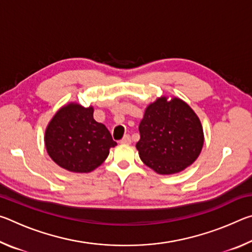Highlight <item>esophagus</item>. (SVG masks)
I'll list each match as a JSON object with an SVG mask.
<instances>
[{
  "mask_svg": "<svg viewBox=\"0 0 252 252\" xmlns=\"http://www.w3.org/2000/svg\"><path fill=\"white\" fill-rule=\"evenodd\" d=\"M120 143H122V144H130V143H131V136H130L129 134H126V135L122 138Z\"/></svg>",
  "mask_w": 252,
  "mask_h": 252,
  "instance_id": "esophagus-1",
  "label": "esophagus"
}]
</instances>
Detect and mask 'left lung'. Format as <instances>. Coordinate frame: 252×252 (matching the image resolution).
Masks as SVG:
<instances>
[{"mask_svg": "<svg viewBox=\"0 0 252 252\" xmlns=\"http://www.w3.org/2000/svg\"><path fill=\"white\" fill-rule=\"evenodd\" d=\"M135 147L140 159L159 174L178 173L197 160L203 129L197 114L179 97L161 96L149 104Z\"/></svg>", "mask_w": 252, "mask_h": 252, "instance_id": "8db88e82", "label": "left lung"}]
</instances>
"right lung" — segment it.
Segmentation results:
<instances>
[{
	"mask_svg": "<svg viewBox=\"0 0 252 252\" xmlns=\"http://www.w3.org/2000/svg\"><path fill=\"white\" fill-rule=\"evenodd\" d=\"M48 155L60 167L87 173L99 167L117 146L106 126L93 119V108L79 103L62 106L45 130Z\"/></svg>",
	"mask_w": 252,
	"mask_h": 252,
	"instance_id": "1",
	"label": "right lung"
}]
</instances>
